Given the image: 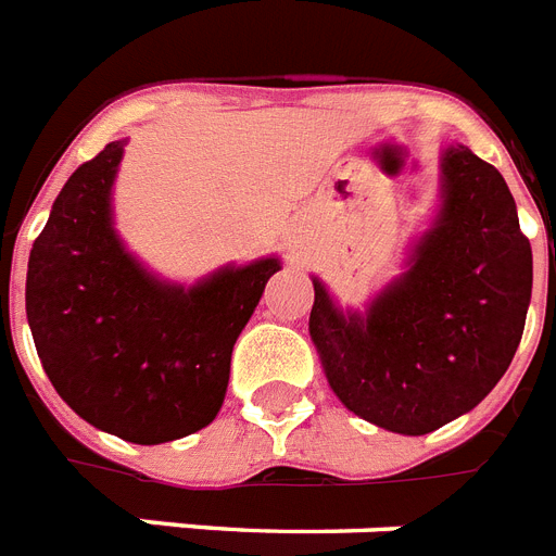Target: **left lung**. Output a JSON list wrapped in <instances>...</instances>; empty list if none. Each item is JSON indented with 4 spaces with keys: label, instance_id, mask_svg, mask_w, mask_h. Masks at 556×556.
<instances>
[{
    "label": "left lung",
    "instance_id": "obj_1",
    "mask_svg": "<svg viewBox=\"0 0 556 556\" xmlns=\"http://www.w3.org/2000/svg\"><path fill=\"white\" fill-rule=\"evenodd\" d=\"M445 200L414 265L365 317L314 282L311 340L333 394L396 434H428L508 371L531 300V245L503 174L466 146L442 160Z\"/></svg>",
    "mask_w": 556,
    "mask_h": 556
}]
</instances>
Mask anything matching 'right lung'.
I'll list each match as a JSON object with an SVG mask.
<instances>
[{
  "instance_id": "1",
  "label": "right lung",
  "mask_w": 556,
  "mask_h": 556,
  "mask_svg": "<svg viewBox=\"0 0 556 556\" xmlns=\"http://www.w3.org/2000/svg\"><path fill=\"white\" fill-rule=\"evenodd\" d=\"M122 142L71 174L36 237L25 305L56 394L90 426L139 445L179 440L223 408L231 351L277 260L182 288L139 268L111 228Z\"/></svg>"
}]
</instances>
